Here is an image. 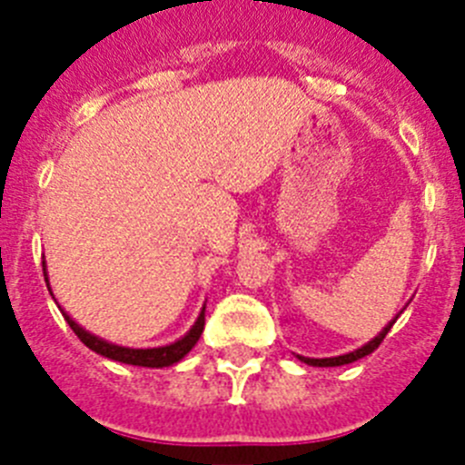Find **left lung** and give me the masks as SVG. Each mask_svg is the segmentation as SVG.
<instances>
[{
	"instance_id": "8db88e82",
	"label": "left lung",
	"mask_w": 465,
	"mask_h": 465,
	"mask_svg": "<svg viewBox=\"0 0 465 465\" xmlns=\"http://www.w3.org/2000/svg\"><path fill=\"white\" fill-rule=\"evenodd\" d=\"M393 323H396V319H393L391 323H389V326L384 328V331L380 332V335H377L375 340H371V342L365 344V347H361V349H356V351H351V354H344V356H335V359H305V356H300V361H305V363H310V365H319V368H332V365H344V363H354V361H359V359H363V356H368V354H372V351H375L377 347H380L381 344V340L386 338V332L391 331V326Z\"/></svg>"
}]
</instances>
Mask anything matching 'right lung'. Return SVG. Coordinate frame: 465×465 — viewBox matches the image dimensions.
I'll return each instance as SVG.
<instances>
[{
    "mask_svg": "<svg viewBox=\"0 0 465 465\" xmlns=\"http://www.w3.org/2000/svg\"><path fill=\"white\" fill-rule=\"evenodd\" d=\"M41 265H44V277H46V262L41 261ZM46 283H48V277H46ZM64 319H67L69 328L76 332V338H79L88 349H93V351H97V354L106 356V359L111 361H121V363H127V365H142V368H165V365H174L176 361H182L183 356L195 347V342L200 340L204 328V310H203L200 312V316H197L195 326H193L182 340H176V342L167 344V347L130 349V347H118V344H111L106 342V340L94 338V335H90L88 331H84V328L74 322V319H69L67 314H64Z\"/></svg>",
    "mask_w": 465,
    "mask_h": 465,
    "instance_id": "add662e5",
    "label": "right lung"
}]
</instances>
